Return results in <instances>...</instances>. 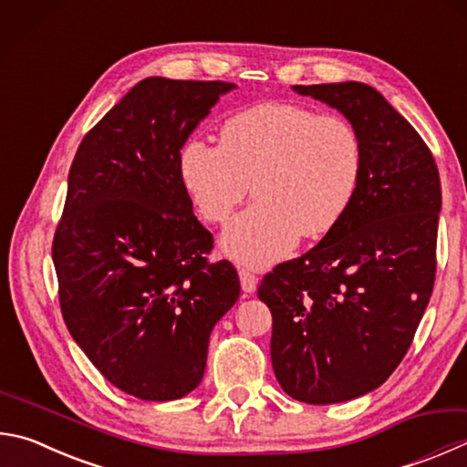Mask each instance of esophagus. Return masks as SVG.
I'll list each match as a JSON object with an SVG mask.
<instances>
[{
  "instance_id": "esophagus-1",
  "label": "esophagus",
  "mask_w": 467,
  "mask_h": 467,
  "mask_svg": "<svg viewBox=\"0 0 467 467\" xmlns=\"http://www.w3.org/2000/svg\"><path fill=\"white\" fill-rule=\"evenodd\" d=\"M239 277H241V287L244 294H253L257 287V277L251 274L249 269H239Z\"/></svg>"
}]
</instances>
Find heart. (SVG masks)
Instances as JSON below:
<instances>
[{"instance_id": "b5f03b06", "label": "heart", "mask_w": 467, "mask_h": 467, "mask_svg": "<svg viewBox=\"0 0 467 467\" xmlns=\"http://www.w3.org/2000/svg\"><path fill=\"white\" fill-rule=\"evenodd\" d=\"M180 175L208 223H224L249 193L257 202L224 228L223 251L247 267L284 259L318 239L351 208L363 173V147L349 120L292 101H263L226 118L220 147L190 139Z\"/></svg>"}]
</instances>
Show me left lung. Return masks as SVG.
I'll return each mask as SVG.
<instances>
[{"instance_id":"left-lung-1","label":"left lung","mask_w":467,"mask_h":467,"mask_svg":"<svg viewBox=\"0 0 467 467\" xmlns=\"http://www.w3.org/2000/svg\"><path fill=\"white\" fill-rule=\"evenodd\" d=\"M358 130L363 173L351 208L315 249L263 277L271 366L306 404L379 388L409 351L435 284L441 182L425 140L359 81L292 86Z\"/></svg>"}]
</instances>
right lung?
<instances>
[{"label":"right lung","instance_id":"1","mask_svg":"<svg viewBox=\"0 0 467 467\" xmlns=\"http://www.w3.org/2000/svg\"><path fill=\"white\" fill-rule=\"evenodd\" d=\"M226 81L147 78L81 140L53 241L65 325L109 384L177 400L204 378L210 333L239 300L233 263H208L180 150Z\"/></svg>","mask_w":467,"mask_h":467}]
</instances>
